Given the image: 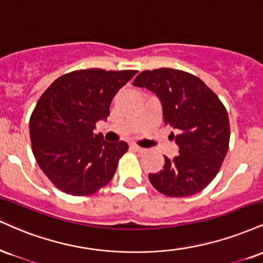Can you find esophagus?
Wrapping results in <instances>:
<instances>
[{
	"mask_svg": "<svg viewBox=\"0 0 263 263\" xmlns=\"http://www.w3.org/2000/svg\"><path fill=\"white\" fill-rule=\"evenodd\" d=\"M131 148L134 151H136V152H138V153H145V148H142V147H140V145H137V144H131Z\"/></svg>",
	"mask_w": 263,
	"mask_h": 263,
	"instance_id": "1",
	"label": "esophagus"
}]
</instances>
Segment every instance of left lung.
<instances>
[{
    "label": "left lung",
    "mask_w": 263,
    "mask_h": 263,
    "mask_svg": "<svg viewBox=\"0 0 263 263\" xmlns=\"http://www.w3.org/2000/svg\"><path fill=\"white\" fill-rule=\"evenodd\" d=\"M135 87L147 88L159 98L165 125L179 145V156L148 178L154 189L169 197H187L216 178L229 148L230 126L226 106L196 76L173 68L141 72Z\"/></svg>",
    "instance_id": "obj_1"
}]
</instances>
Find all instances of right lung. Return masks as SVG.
Returning <instances> with one entry per match:
<instances>
[{
	"label": "right lung",
	"mask_w": 263,
	"mask_h": 263,
	"mask_svg": "<svg viewBox=\"0 0 263 263\" xmlns=\"http://www.w3.org/2000/svg\"><path fill=\"white\" fill-rule=\"evenodd\" d=\"M136 73L80 69L59 77L40 97L29 120L31 148L37 165L62 192L88 196L112 179L128 145L105 142L93 129L110 115L112 98Z\"/></svg>",
	"instance_id": "add662e5"
}]
</instances>
